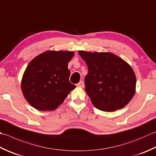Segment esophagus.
I'll return each mask as SVG.
<instances>
[{"mask_svg":"<svg viewBox=\"0 0 156 156\" xmlns=\"http://www.w3.org/2000/svg\"><path fill=\"white\" fill-rule=\"evenodd\" d=\"M77 87L83 88V87H84V82H82V81H80V82H79L78 84H77Z\"/></svg>","mask_w":156,"mask_h":156,"instance_id":"34e87169","label":"esophagus"}]
</instances>
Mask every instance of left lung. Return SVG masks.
Masks as SVG:
<instances>
[{
    "label": "left lung",
    "instance_id": "left-lung-1",
    "mask_svg": "<svg viewBox=\"0 0 156 156\" xmlns=\"http://www.w3.org/2000/svg\"><path fill=\"white\" fill-rule=\"evenodd\" d=\"M88 72L85 90L93 105L103 112H114L129 103L136 91V76L124 59L109 52L79 51Z\"/></svg>",
    "mask_w": 156,
    "mask_h": 156
}]
</instances>
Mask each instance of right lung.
<instances>
[{"label":"right lung","mask_w":156,"mask_h":156,"mask_svg":"<svg viewBox=\"0 0 156 156\" xmlns=\"http://www.w3.org/2000/svg\"><path fill=\"white\" fill-rule=\"evenodd\" d=\"M74 55V51H48L29 63L21 88L30 105L40 111H53L62 104L76 88L69 81L68 63Z\"/></svg>","instance_id":"add662e5"}]
</instances>
